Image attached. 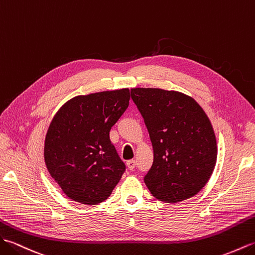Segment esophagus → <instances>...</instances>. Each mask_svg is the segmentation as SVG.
Returning <instances> with one entry per match:
<instances>
[{"label":"esophagus","mask_w":255,"mask_h":255,"mask_svg":"<svg viewBox=\"0 0 255 255\" xmlns=\"http://www.w3.org/2000/svg\"><path fill=\"white\" fill-rule=\"evenodd\" d=\"M135 166H136V161H135V160H128L127 162V167L128 168V170H133Z\"/></svg>","instance_id":"1"}]
</instances>
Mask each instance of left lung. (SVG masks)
I'll use <instances>...</instances> for the list:
<instances>
[{"label": "left lung", "instance_id": "obj_1", "mask_svg": "<svg viewBox=\"0 0 255 255\" xmlns=\"http://www.w3.org/2000/svg\"><path fill=\"white\" fill-rule=\"evenodd\" d=\"M131 96L154 150L146 186L166 203L193 197L207 183L217 160L216 136L205 111L177 90L132 88Z\"/></svg>", "mask_w": 255, "mask_h": 255}]
</instances>
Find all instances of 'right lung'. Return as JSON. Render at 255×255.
<instances>
[{
  "mask_svg": "<svg viewBox=\"0 0 255 255\" xmlns=\"http://www.w3.org/2000/svg\"><path fill=\"white\" fill-rule=\"evenodd\" d=\"M128 88L78 95L56 111L44 139L49 173L69 199L86 205L106 201L126 165L109 132L128 107Z\"/></svg>",
  "mask_w": 255,
  "mask_h": 255,
  "instance_id": "1",
  "label": "right lung"
}]
</instances>
